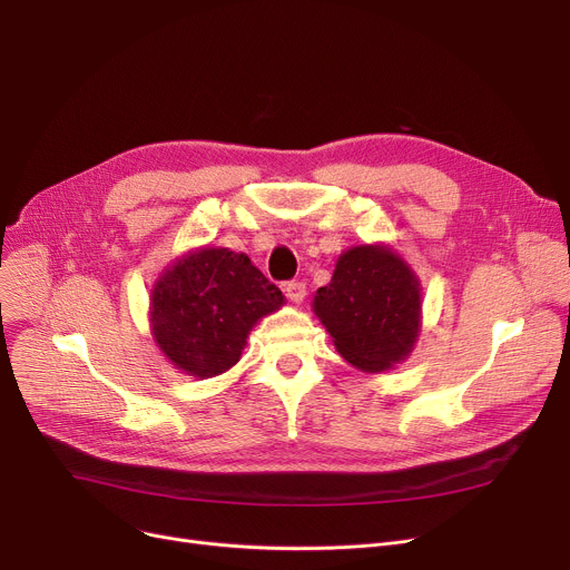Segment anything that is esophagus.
Segmentation results:
<instances>
[{
    "instance_id": "1",
    "label": "esophagus",
    "mask_w": 570,
    "mask_h": 570,
    "mask_svg": "<svg viewBox=\"0 0 570 570\" xmlns=\"http://www.w3.org/2000/svg\"><path fill=\"white\" fill-rule=\"evenodd\" d=\"M284 291H286V295H288V301H291V303H303V301H305V295H307V286H305V282H288V284L284 286Z\"/></svg>"
}]
</instances>
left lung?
<instances>
[{"label":"left lung","mask_w":570,"mask_h":570,"mask_svg":"<svg viewBox=\"0 0 570 570\" xmlns=\"http://www.w3.org/2000/svg\"><path fill=\"white\" fill-rule=\"evenodd\" d=\"M314 312L344 361L383 372L404 361L417 337L421 288L400 256L385 247H355L314 297Z\"/></svg>","instance_id":"1"}]
</instances>
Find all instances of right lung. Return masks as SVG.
<instances>
[{
  "label": "right lung",
  "mask_w": 570,
  "mask_h": 570,
  "mask_svg": "<svg viewBox=\"0 0 570 570\" xmlns=\"http://www.w3.org/2000/svg\"><path fill=\"white\" fill-rule=\"evenodd\" d=\"M282 303V291L245 254L200 249L157 282L153 331L177 370L209 379L239 361L254 323Z\"/></svg>",
  "instance_id": "add662e5"
}]
</instances>
